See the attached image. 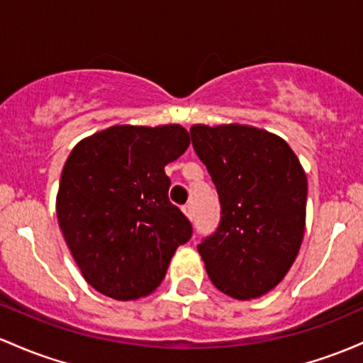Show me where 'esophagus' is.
Here are the masks:
<instances>
[{"instance_id": "1", "label": "esophagus", "mask_w": 363, "mask_h": 363, "mask_svg": "<svg viewBox=\"0 0 363 363\" xmlns=\"http://www.w3.org/2000/svg\"><path fill=\"white\" fill-rule=\"evenodd\" d=\"M182 212H184V215L189 218V220H193V206L184 205L182 206Z\"/></svg>"}]
</instances>
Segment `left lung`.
Returning <instances> with one entry per match:
<instances>
[{
  "label": "left lung",
  "instance_id": "1",
  "mask_svg": "<svg viewBox=\"0 0 363 363\" xmlns=\"http://www.w3.org/2000/svg\"><path fill=\"white\" fill-rule=\"evenodd\" d=\"M191 141L220 200V224L198 245L210 281L238 300L262 296L284 279L303 241V167L284 139L257 127L200 123Z\"/></svg>",
  "mask_w": 363,
  "mask_h": 363
}]
</instances>
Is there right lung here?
Instances as JSON below:
<instances>
[{"instance_id": "add662e5", "label": "right lung", "mask_w": 363, "mask_h": 363, "mask_svg": "<svg viewBox=\"0 0 363 363\" xmlns=\"http://www.w3.org/2000/svg\"><path fill=\"white\" fill-rule=\"evenodd\" d=\"M189 146L177 123L113 125L82 139L67 158L58 224L75 264L96 291L138 300L160 286L193 225L169 200L167 163Z\"/></svg>"}]
</instances>
